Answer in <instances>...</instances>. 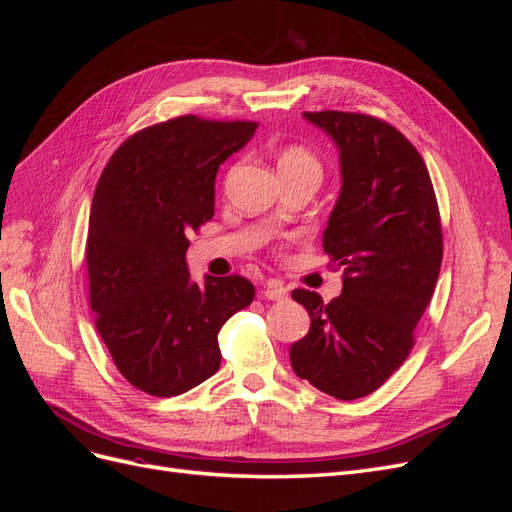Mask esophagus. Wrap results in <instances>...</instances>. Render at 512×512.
I'll list each match as a JSON object with an SVG mask.
<instances>
[{"mask_svg":"<svg viewBox=\"0 0 512 512\" xmlns=\"http://www.w3.org/2000/svg\"><path fill=\"white\" fill-rule=\"evenodd\" d=\"M262 297H267L271 301H284L288 299V290L280 282H269L265 290H262Z\"/></svg>","mask_w":512,"mask_h":512,"instance_id":"obj_1","label":"esophagus"}]
</instances>
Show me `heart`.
<instances>
[{
    "instance_id": "obj_1",
    "label": "heart",
    "mask_w": 512,
    "mask_h": 512,
    "mask_svg": "<svg viewBox=\"0 0 512 512\" xmlns=\"http://www.w3.org/2000/svg\"><path fill=\"white\" fill-rule=\"evenodd\" d=\"M280 166H307L318 170V160L303 147H290L280 156Z\"/></svg>"
}]
</instances>
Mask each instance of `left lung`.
<instances>
[{"label":"left lung","mask_w":512,"mask_h":512,"mask_svg":"<svg viewBox=\"0 0 512 512\" xmlns=\"http://www.w3.org/2000/svg\"><path fill=\"white\" fill-rule=\"evenodd\" d=\"M339 147L342 194L324 230L342 294L292 290L312 327L290 348L294 374L335 399L378 391L414 348L442 265V222L421 153L374 115L303 113Z\"/></svg>","instance_id":"left-lung-1"}]
</instances>
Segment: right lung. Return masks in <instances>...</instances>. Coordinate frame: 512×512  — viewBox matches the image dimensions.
<instances>
[{"instance_id": "right-lung-1", "label": "right lung", "mask_w": 512, "mask_h": 512, "mask_svg": "<svg viewBox=\"0 0 512 512\" xmlns=\"http://www.w3.org/2000/svg\"><path fill=\"white\" fill-rule=\"evenodd\" d=\"M256 121L181 115L138 130L108 160L89 213V305L119 374L175 397L220 369L218 333L254 301L241 275L190 280L188 232L213 218L215 175Z\"/></svg>"}]
</instances>
